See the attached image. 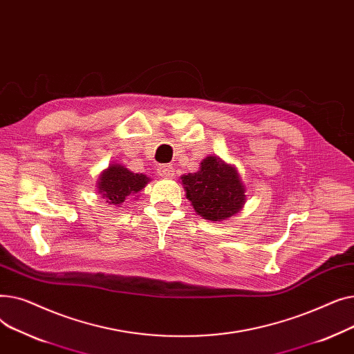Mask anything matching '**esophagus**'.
Instances as JSON below:
<instances>
[{
	"label": "esophagus",
	"mask_w": 354,
	"mask_h": 354,
	"mask_svg": "<svg viewBox=\"0 0 354 354\" xmlns=\"http://www.w3.org/2000/svg\"><path fill=\"white\" fill-rule=\"evenodd\" d=\"M158 175L165 179H169L174 176V167L171 165H160L158 167Z\"/></svg>",
	"instance_id": "esophagus-1"
}]
</instances>
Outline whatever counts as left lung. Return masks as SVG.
<instances>
[{"mask_svg":"<svg viewBox=\"0 0 354 354\" xmlns=\"http://www.w3.org/2000/svg\"><path fill=\"white\" fill-rule=\"evenodd\" d=\"M182 187L195 212L208 221H225L247 202V189L238 169L219 156H207L199 171L182 175Z\"/></svg>","mask_w":354,"mask_h":354,"instance_id":"1","label":"left lung"}]
</instances>
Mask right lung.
<instances>
[{
	"label": "right lung",
	"instance_id": "obj_1",
	"mask_svg": "<svg viewBox=\"0 0 354 354\" xmlns=\"http://www.w3.org/2000/svg\"><path fill=\"white\" fill-rule=\"evenodd\" d=\"M147 182H151L143 174H133L119 163H111L97 178V194L109 205L120 207L127 196H135L140 192Z\"/></svg>",
	"mask_w": 354,
	"mask_h": 354
}]
</instances>
